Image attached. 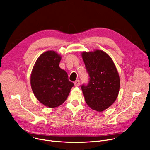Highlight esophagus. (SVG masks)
Returning a JSON list of instances; mask_svg holds the SVG:
<instances>
[{
  "mask_svg": "<svg viewBox=\"0 0 150 150\" xmlns=\"http://www.w3.org/2000/svg\"><path fill=\"white\" fill-rule=\"evenodd\" d=\"M80 81L79 80H76L75 82H74V84H75V86H78L80 85Z\"/></svg>",
  "mask_w": 150,
  "mask_h": 150,
  "instance_id": "esophagus-1",
  "label": "esophagus"
}]
</instances>
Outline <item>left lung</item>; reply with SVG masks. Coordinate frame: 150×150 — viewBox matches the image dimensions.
Listing matches in <instances>:
<instances>
[{
    "instance_id": "8db88e82",
    "label": "left lung",
    "mask_w": 150,
    "mask_h": 150,
    "mask_svg": "<svg viewBox=\"0 0 150 150\" xmlns=\"http://www.w3.org/2000/svg\"><path fill=\"white\" fill-rule=\"evenodd\" d=\"M82 58L89 75L87 85L81 89L87 105L101 112L116 100L120 89V78L114 63L105 52L98 50L83 52Z\"/></svg>"
}]
</instances>
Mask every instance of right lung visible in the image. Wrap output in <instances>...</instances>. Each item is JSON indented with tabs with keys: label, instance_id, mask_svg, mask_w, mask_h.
<instances>
[{
	"label": "right lung",
	"instance_id": "add662e5",
	"mask_svg": "<svg viewBox=\"0 0 150 150\" xmlns=\"http://www.w3.org/2000/svg\"><path fill=\"white\" fill-rule=\"evenodd\" d=\"M61 56L47 51L37 59L30 77L33 92L38 101L49 108H56L66 100L74 84L59 66Z\"/></svg>",
	"mask_w": 150,
	"mask_h": 150
}]
</instances>
